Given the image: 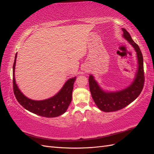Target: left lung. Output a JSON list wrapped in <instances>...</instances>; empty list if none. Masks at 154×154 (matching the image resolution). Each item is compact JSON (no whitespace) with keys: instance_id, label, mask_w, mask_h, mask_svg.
Returning a JSON list of instances; mask_svg holds the SVG:
<instances>
[{"instance_id":"obj_1","label":"left lung","mask_w":154,"mask_h":154,"mask_svg":"<svg viewBox=\"0 0 154 154\" xmlns=\"http://www.w3.org/2000/svg\"><path fill=\"white\" fill-rule=\"evenodd\" d=\"M123 37L129 42L137 53L138 70L132 84L124 90L118 92H105L102 90L90 75L88 78L89 88L94 103L103 112H114L122 109L136 100L141 94L144 83L143 58L138 45L134 42L131 36L125 29H122Z\"/></svg>"}]
</instances>
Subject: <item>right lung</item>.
<instances>
[{"label":"right lung","mask_w":154,"mask_h":154,"mask_svg":"<svg viewBox=\"0 0 154 154\" xmlns=\"http://www.w3.org/2000/svg\"><path fill=\"white\" fill-rule=\"evenodd\" d=\"M17 55V53L15 54L13 66V87L14 94L18 103L31 112L45 118L57 117L66 112L72 100L74 83L76 78L68 80L60 92L51 98L42 101L31 100L22 94L16 84L15 69Z\"/></svg>","instance_id":"1"}]
</instances>
